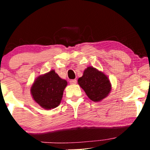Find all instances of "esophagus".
<instances>
[{
	"instance_id": "esophagus-1",
	"label": "esophagus",
	"mask_w": 150,
	"mask_h": 150,
	"mask_svg": "<svg viewBox=\"0 0 150 150\" xmlns=\"http://www.w3.org/2000/svg\"><path fill=\"white\" fill-rule=\"evenodd\" d=\"M77 83V81L76 79H74V80H71L70 81H69V83L71 84V85H75L76 83Z\"/></svg>"
}]
</instances>
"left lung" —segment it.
I'll use <instances>...</instances> for the list:
<instances>
[{
	"label": "left lung",
	"mask_w": 150,
	"mask_h": 150,
	"mask_svg": "<svg viewBox=\"0 0 150 150\" xmlns=\"http://www.w3.org/2000/svg\"><path fill=\"white\" fill-rule=\"evenodd\" d=\"M78 83L93 102L102 101L111 91V83L107 76L92 66L85 69L83 76L78 79Z\"/></svg>",
	"instance_id": "1"
}]
</instances>
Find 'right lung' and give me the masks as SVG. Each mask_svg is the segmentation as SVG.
<instances>
[{"label":"right lung","instance_id":"1","mask_svg":"<svg viewBox=\"0 0 150 150\" xmlns=\"http://www.w3.org/2000/svg\"><path fill=\"white\" fill-rule=\"evenodd\" d=\"M67 85V82L61 79L52 69L35 80L30 87V93L35 102L41 107L50 110L60 104Z\"/></svg>","mask_w":150,"mask_h":150}]
</instances>
